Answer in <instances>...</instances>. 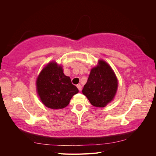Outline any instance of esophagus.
<instances>
[{
	"mask_svg": "<svg viewBox=\"0 0 156 156\" xmlns=\"http://www.w3.org/2000/svg\"><path fill=\"white\" fill-rule=\"evenodd\" d=\"M77 88H78V90H79V91H81V90H82V87H81V84H77Z\"/></svg>",
	"mask_w": 156,
	"mask_h": 156,
	"instance_id": "1",
	"label": "esophagus"
}]
</instances>
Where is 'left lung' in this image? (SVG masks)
Masks as SVG:
<instances>
[{
    "mask_svg": "<svg viewBox=\"0 0 156 156\" xmlns=\"http://www.w3.org/2000/svg\"><path fill=\"white\" fill-rule=\"evenodd\" d=\"M117 87L114 72L109 65L101 60L98 66L91 69L82 92L93 106L103 107L114 98Z\"/></svg>",
    "mask_w": 156,
    "mask_h": 156,
    "instance_id": "8db88e82",
    "label": "left lung"
}]
</instances>
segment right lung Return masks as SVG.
<instances>
[{
  "mask_svg": "<svg viewBox=\"0 0 156 156\" xmlns=\"http://www.w3.org/2000/svg\"><path fill=\"white\" fill-rule=\"evenodd\" d=\"M36 87L42 103L52 109L66 107L71 98L79 92L71 79L64 74L62 67L54 62L41 71L37 79Z\"/></svg>",
  "mask_w": 156,
  "mask_h": 156,
  "instance_id": "add662e5",
  "label": "right lung"
}]
</instances>
